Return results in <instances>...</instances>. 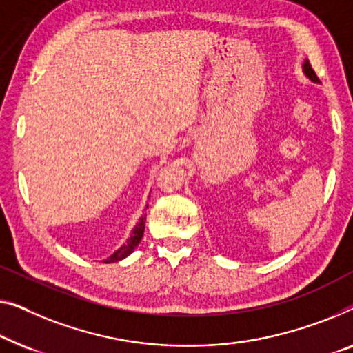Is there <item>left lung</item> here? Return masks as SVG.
Returning a JSON list of instances; mask_svg holds the SVG:
<instances>
[{
  "label": "left lung",
  "mask_w": 353,
  "mask_h": 353,
  "mask_svg": "<svg viewBox=\"0 0 353 353\" xmlns=\"http://www.w3.org/2000/svg\"><path fill=\"white\" fill-rule=\"evenodd\" d=\"M302 70H304V73H305V77L310 79V81H314V83H320V79H319V77L315 75V72H314V68H312V65H310V62L307 61H304V65H302Z\"/></svg>",
  "instance_id": "left-lung-1"
}]
</instances>
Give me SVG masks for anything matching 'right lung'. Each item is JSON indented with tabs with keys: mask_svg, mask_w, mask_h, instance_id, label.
<instances>
[{
	"mask_svg": "<svg viewBox=\"0 0 353 353\" xmlns=\"http://www.w3.org/2000/svg\"><path fill=\"white\" fill-rule=\"evenodd\" d=\"M147 208H148V205H147ZM145 216L147 214L139 217V222L136 224V227L132 228L131 236H129L125 241V245H121L120 248H118V250L113 252L110 257L103 259V262H107V264H110V262H118V261L125 259V257H128L134 250H136L137 245L141 243L142 236H143V230H145Z\"/></svg>",
	"mask_w": 353,
	"mask_h": 353,
	"instance_id": "obj_1",
	"label": "right lung"
}]
</instances>
